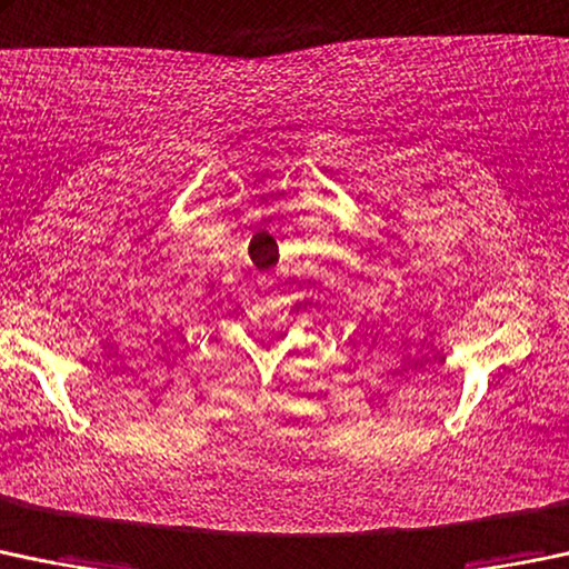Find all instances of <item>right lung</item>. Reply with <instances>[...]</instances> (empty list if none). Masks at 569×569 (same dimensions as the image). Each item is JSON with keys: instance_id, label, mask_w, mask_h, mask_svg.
<instances>
[{"instance_id": "right-lung-1", "label": "right lung", "mask_w": 569, "mask_h": 569, "mask_svg": "<svg viewBox=\"0 0 569 569\" xmlns=\"http://www.w3.org/2000/svg\"><path fill=\"white\" fill-rule=\"evenodd\" d=\"M212 286H214V283H212Z\"/></svg>"}]
</instances>
